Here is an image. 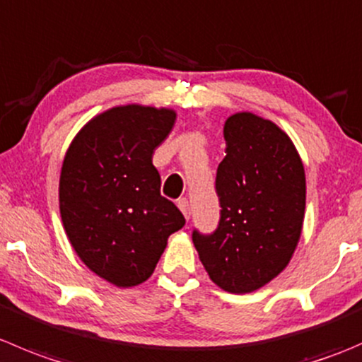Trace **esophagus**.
Here are the masks:
<instances>
[{
	"label": "esophagus",
	"instance_id": "esophagus-1",
	"mask_svg": "<svg viewBox=\"0 0 362 362\" xmlns=\"http://www.w3.org/2000/svg\"><path fill=\"white\" fill-rule=\"evenodd\" d=\"M178 209L182 210V214L185 216V219L191 217V205H189V199L187 198H180L178 199Z\"/></svg>",
	"mask_w": 362,
	"mask_h": 362
}]
</instances>
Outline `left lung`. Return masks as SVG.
Instances as JSON below:
<instances>
[{
  "label": "left lung",
  "mask_w": 362,
  "mask_h": 362,
  "mask_svg": "<svg viewBox=\"0 0 362 362\" xmlns=\"http://www.w3.org/2000/svg\"><path fill=\"white\" fill-rule=\"evenodd\" d=\"M226 157L217 166L221 217L192 242L210 279L230 293L262 288L288 265L306 209L303 160L286 132L252 113L224 124Z\"/></svg>",
  "instance_id": "1"
}]
</instances>
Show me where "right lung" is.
<instances>
[{"instance_id": "1", "label": "right lung", "mask_w": 362, "mask_h": 362, "mask_svg": "<svg viewBox=\"0 0 362 362\" xmlns=\"http://www.w3.org/2000/svg\"><path fill=\"white\" fill-rule=\"evenodd\" d=\"M177 113L166 107L118 106L88 122L65 153L59 175L63 228L84 265L129 288L152 276L168 237L185 224L160 196L153 150Z\"/></svg>"}]
</instances>
